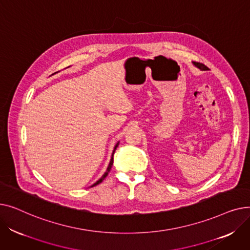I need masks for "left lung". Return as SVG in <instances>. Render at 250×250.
<instances>
[{"mask_svg": "<svg viewBox=\"0 0 250 250\" xmlns=\"http://www.w3.org/2000/svg\"><path fill=\"white\" fill-rule=\"evenodd\" d=\"M193 64L195 65L196 68H199L201 71H206V70H208V67H206L205 64H203V63H200V62H193Z\"/></svg>", "mask_w": 250, "mask_h": 250, "instance_id": "8db88e82", "label": "left lung"}]
</instances>
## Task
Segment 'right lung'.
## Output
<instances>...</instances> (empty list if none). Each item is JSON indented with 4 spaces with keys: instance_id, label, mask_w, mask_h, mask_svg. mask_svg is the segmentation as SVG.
I'll list each match as a JSON object with an SVG mask.
<instances>
[{
    "instance_id": "right-lung-1",
    "label": "right lung",
    "mask_w": 250,
    "mask_h": 250,
    "mask_svg": "<svg viewBox=\"0 0 250 250\" xmlns=\"http://www.w3.org/2000/svg\"><path fill=\"white\" fill-rule=\"evenodd\" d=\"M118 144H120V142L116 143V145L114 146V149H113V152H112V155H111V159H110V162H109V165H108V167H107V169H106V171L104 172V174L101 176V178H100L99 180H97V181H96V182L94 183V185L92 186V187H94V186H97V185H99V183H100V182H102V180H103L105 177H106V176H107V174L109 173L110 169H111V167H112V164H113V154H114V152H115L116 148L118 147Z\"/></svg>"
}]
</instances>
